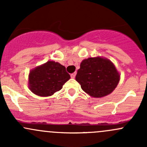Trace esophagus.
<instances>
[{
	"label": "esophagus",
	"mask_w": 147,
	"mask_h": 147,
	"mask_svg": "<svg viewBox=\"0 0 147 147\" xmlns=\"http://www.w3.org/2000/svg\"><path fill=\"white\" fill-rule=\"evenodd\" d=\"M75 75H76V73H75V72H74V73L71 74L70 76H71V78H75Z\"/></svg>",
	"instance_id": "esophagus-1"
}]
</instances>
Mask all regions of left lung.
Returning <instances> with one entry per match:
<instances>
[{
  "label": "left lung",
  "mask_w": 147,
  "mask_h": 147,
  "mask_svg": "<svg viewBox=\"0 0 147 147\" xmlns=\"http://www.w3.org/2000/svg\"><path fill=\"white\" fill-rule=\"evenodd\" d=\"M75 79L81 88L93 97L109 94L119 82V74L113 63L102 57H89L81 63Z\"/></svg>",
  "instance_id": "8db88e82"
}]
</instances>
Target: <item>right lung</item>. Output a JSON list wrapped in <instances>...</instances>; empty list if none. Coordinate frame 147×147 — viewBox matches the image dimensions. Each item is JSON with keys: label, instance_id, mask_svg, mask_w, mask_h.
Segmentation results:
<instances>
[{"label": "right lung", "instance_id": "right-lung-1", "mask_svg": "<svg viewBox=\"0 0 147 147\" xmlns=\"http://www.w3.org/2000/svg\"><path fill=\"white\" fill-rule=\"evenodd\" d=\"M70 78L65 66L48 61L30 72V90L38 96L47 97L62 89Z\"/></svg>", "mask_w": 147, "mask_h": 147}]
</instances>
